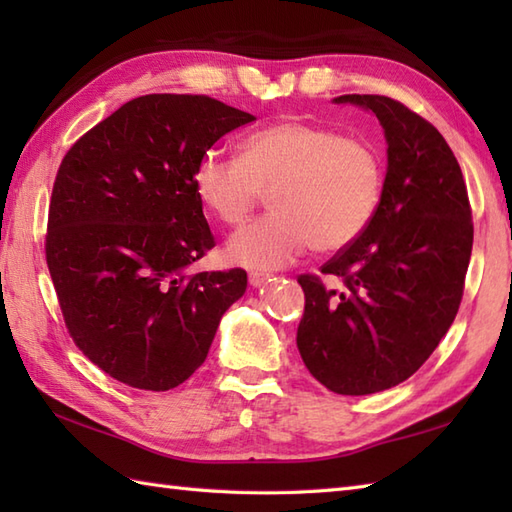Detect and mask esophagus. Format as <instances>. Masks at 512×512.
I'll list each match as a JSON object with an SVG mask.
<instances>
[{"label": "esophagus", "instance_id": "obj_1", "mask_svg": "<svg viewBox=\"0 0 512 512\" xmlns=\"http://www.w3.org/2000/svg\"><path fill=\"white\" fill-rule=\"evenodd\" d=\"M266 281H268V275H264V273H250V275H248V284L253 286V288L264 286Z\"/></svg>", "mask_w": 512, "mask_h": 512}]
</instances>
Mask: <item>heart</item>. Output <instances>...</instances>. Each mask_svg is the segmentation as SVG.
I'll return each mask as SVG.
<instances>
[{
	"label": "heart",
	"instance_id": "heart-1",
	"mask_svg": "<svg viewBox=\"0 0 512 512\" xmlns=\"http://www.w3.org/2000/svg\"><path fill=\"white\" fill-rule=\"evenodd\" d=\"M193 191L217 220L244 224L270 193L273 213L228 239L237 266L277 270L314 244L321 253L363 235L383 193L376 151L336 129L279 121L242 140L237 156L204 151L193 167Z\"/></svg>",
	"mask_w": 512,
	"mask_h": 512
}]
</instances>
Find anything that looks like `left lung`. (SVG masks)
<instances>
[{"label":"left lung","mask_w":512,"mask_h":512,"mask_svg":"<svg viewBox=\"0 0 512 512\" xmlns=\"http://www.w3.org/2000/svg\"><path fill=\"white\" fill-rule=\"evenodd\" d=\"M374 112L387 138V176L363 235L321 266L328 288L299 275L306 310L297 347L334 394L365 396L416 374L458 314L473 220L462 169L442 134L378 94H343Z\"/></svg>","instance_id":"obj_1"}]
</instances>
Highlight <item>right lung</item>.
Here are the masks:
<instances>
[{"label": "right lung", "instance_id": "add662e5", "mask_svg": "<svg viewBox=\"0 0 512 512\" xmlns=\"http://www.w3.org/2000/svg\"><path fill=\"white\" fill-rule=\"evenodd\" d=\"M255 116L204 94L125 103L63 156L46 262L76 347L121 383L167 391L198 369L246 270L189 275L215 246L193 167Z\"/></svg>", "mask_w": 512, "mask_h": 512}]
</instances>
